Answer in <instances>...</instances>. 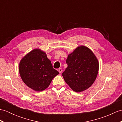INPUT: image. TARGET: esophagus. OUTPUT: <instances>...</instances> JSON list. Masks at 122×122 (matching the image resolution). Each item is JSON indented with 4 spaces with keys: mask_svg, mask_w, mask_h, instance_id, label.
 <instances>
[{
    "mask_svg": "<svg viewBox=\"0 0 122 122\" xmlns=\"http://www.w3.org/2000/svg\"><path fill=\"white\" fill-rule=\"evenodd\" d=\"M58 71H59V72L60 73H61V72H62V69H61V68H60V69H59V70H58Z\"/></svg>",
    "mask_w": 122,
    "mask_h": 122,
    "instance_id": "1",
    "label": "esophagus"
}]
</instances>
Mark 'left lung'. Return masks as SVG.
Instances as JSON below:
<instances>
[{"mask_svg":"<svg viewBox=\"0 0 122 122\" xmlns=\"http://www.w3.org/2000/svg\"><path fill=\"white\" fill-rule=\"evenodd\" d=\"M68 67L62 73L64 81L76 92L86 90L97 78L99 62L87 46H80L69 54L66 60Z\"/></svg>","mask_w":122,"mask_h":122,"instance_id":"obj_1","label":"left lung"}]
</instances>
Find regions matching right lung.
Returning <instances> with one entry per match:
<instances>
[{"mask_svg": "<svg viewBox=\"0 0 122 122\" xmlns=\"http://www.w3.org/2000/svg\"><path fill=\"white\" fill-rule=\"evenodd\" d=\"M19 72L25 84L38 92L48 88L52 80L59 74L53 68L45 52L38 48L31 51L21 59Z\"/></svg>", "mask_w": 122, "mask_h": 122, "instance_id": "obj_1", "label": "right lung"}]
</instances>
